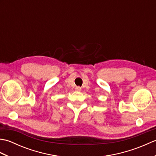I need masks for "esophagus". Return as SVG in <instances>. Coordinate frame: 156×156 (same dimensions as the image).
<instances>
[{"label": "esophagus", "mask_w": 156, "mask_h": 156, "mask_svg": "<svg viewBox=\"0 0 156 156\" xmlns=\"http://www.w3.org/2000/svg\"><path fill=\"white\" fill-rule=\"evenodd\" d=\"M75 90H76V91H81L82 88H81V87H76L75 88Z\"/></svg>", "instance_id": "esophagus-1"}]
</instances>
